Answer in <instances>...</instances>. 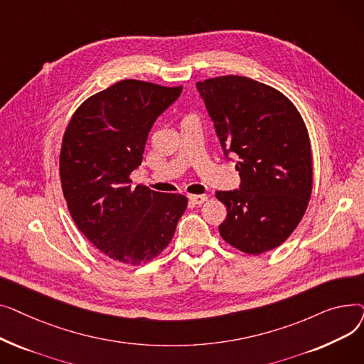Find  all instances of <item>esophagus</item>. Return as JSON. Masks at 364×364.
<instances>
[{
    "mask_svg": "<svg viewBox=\"0 0 364 364\" xmlns=\"http://www.w3.org/2000/svg\"><path fill=\"white\" fill-rule=\"evenodd\" d=\"M208 195H190L188 196V200L192 202L193 205H202L203 202H206L208 200Z\"/></svg>",
    "mask_w": 364,
    "mask_h": 364,
    "instance_id": "34e87169",
    "label": "esophagus"
}]
</instances>
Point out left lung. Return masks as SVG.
I'll use <instances>...</instances> for the list:
<instances>
[{"mask_svg": "<svg viewBox=\"0 0 364 364\" xmlns=\"http://www.w3.org/2000/svg\"><path fill=\"white\" fill-rule=\"evenodd\" d=\"M196 87L224 155L239 159L240 188L215 193L227 206L220 235L245 254L272 251L292 235L311 198L307 127L284 94L246 76H217Z\"/></svg>", "mask_w": 364, "mask_h": 364, "instance_id": "left-lung-1", "label": "left lung"}]
</instances>
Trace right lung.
I'll return each mask as SVG.
<instances>
[{
  "label": "right lung",
  "instance_id": "1",
  "mask_svg": "<svg viewBox=\"0 0 364 364\" xmlns=\"http://www.w3.org/2000/svg\"><path fill=\"white\" fill-rule=\"evenodd\" d=\"M183 87L122 80L75 110L60 149V180L81 233L109 258L141 265L169 245L187 198L131 186L149 131Z\"/></svg>",
  "mask_w": 364,
  "mask_h": 364
}]
</instances>
